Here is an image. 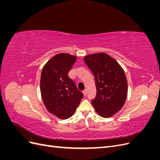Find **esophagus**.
<instances>
[{"instance_id":"esophagus-1","label":"esophagus","mask_w":160,"mask_h":160,"mask_svg":"<svg viewBox=\"0 0 160 160\" xmlns=\"http://www.w3.org/2000/svg\"><path fill=\"white\" fill-rule=\"evenodd\" d=\"M83 93L84 96L87 95V93H88V92H87V90H84V91H83Z\"/></svg>"}]
</instances>
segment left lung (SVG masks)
I'll return each mask as SVG.
<instances>
[{
	"instance_id": "1",
	"label": "left lung",
	"mask_w": 160,
	"mask_h": 160,
	"mask_svg": "<svg viewBox=\"0 0 160 160\" xmlns=\"http://www.w3.org/2000/svg\"><path fill=\"white\" fill-rule=\"evenodd\" d=\"M83 59L95 79L97 94L92 105L101 117H112L123 107L127 99L128 87L124 70L105 52L88 55Z\"/></svg>"
}]
</instances>
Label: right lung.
Returning <instances> with one entry per match:
<instances>
[{"mask_svg": "<svg viewBox=\"0 0 160 160\" xmlns=\"http://www.w3.org/2000/svg\"><path fill=\"white\" fill-rule=\"evenodd\" d=\"M76 60L75 55L61 52L48 61L42 69V101L49 112L61 119L71 118L83 97L67 75Z\"/></svg>", "mask_w": 160, "mask_h": 160, "instance_id": "1", "label": "right lung"}]
</instances>
